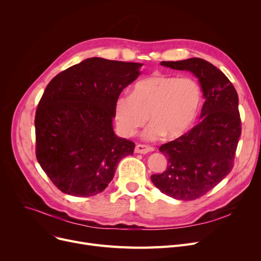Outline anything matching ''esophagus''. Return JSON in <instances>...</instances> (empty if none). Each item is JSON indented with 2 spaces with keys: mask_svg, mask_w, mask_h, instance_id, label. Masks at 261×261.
<instances>
[{
  "mask_svg": "<svg viewBox=\"0 0 261 261\" xmlns=\"http://www.w3.org/2000/svg\"><path fill=\"white\" fill-rule=\"evenodd\" d=\"M150 151H153V148L152 147H149V146H145V145H136L135 146V153H141V154H146Z\"/></svg>",
  "mask_w": 261,
  "mask_h": 261,
  "instance_id": "1",
  "label": "esophagus"
}]
</instances>
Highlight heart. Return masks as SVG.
<instances>
[{
    "mask_svg": "<svg viewBox=\"0 0 261 261\" xmlns=\"http://www.w3.org/2000/svg\"><path fill=\"white\" fill-rule=\"evenodd\" d=\"M202 102L201 89L190 78L154 75L134 87L133 94H122L115 102L116 125L121 134L131 136L148 120L151 125L144 138L156 140L183 135L193 126Z\"/></svg>",
    "mask_w": 261,
    "mask_h": 261,
    "instance_id": "b5f03b06",
    "label": "heart"
}]
</instances>
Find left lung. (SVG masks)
I'll return each instance as SVG.
<instances>
[{
  "instance_id": "obj_1",
  "label": "left lung",
  "mask_w": 261,
  "mask_h": 261,
  "mask_svg": "<svg viewBox=\"0 0 261 261\" xmlns=\"http://www.w3.org/2000/svg\"><path fill=\"white\" fill-rule=\"evenodd\" d=\"M161 65L193 73L205 102L200 123L160 147L168 165L164 172L152 174L151 181L173 199L195 200L220 183L232 168L241 134L238 94L228 78L204 59L162 61Z\"/></svg>"
}]
</instances>
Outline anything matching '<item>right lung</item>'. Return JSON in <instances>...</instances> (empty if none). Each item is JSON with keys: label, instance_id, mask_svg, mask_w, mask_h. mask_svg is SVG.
<instances>
[{"label": "right lung", "instance_id": "right-lung-1", "mask_svg": "<svg viewBox=\"0 0 261 261\" xmlns=\"http://www.w3.org/2000/svg\"><path fill=\"white\" fill-rule=\"evenodd\" d=\"M142 63L93 57L66 68L47 85L38 105L36 156L66 195L92 197L113 180L134 143L113 131L115 102L141 75Z\"/></svg>", "mask_w": 261, "mask_h": 261}]
</instances>
